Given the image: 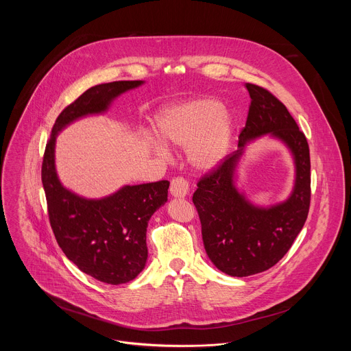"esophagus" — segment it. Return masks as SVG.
I'll list each match as a JSON object with an SVG mask.
<instances>
[{
  "instance_id": "1",
  "label": "esophagus",
  "mask_w": 351,
  "mask_h": 351,
  "mask_svg": "<svg viewBox=\"0 0 351 351\" xmlns=\"http://www.w3.org/2000/svg\"><path fill=\"white\" fill-rule=\"evenodd\" d=\"M172 197L175 198H183L189 193V183L183 178H173L171 180V189H169Z\"/></svg>"
}]
</instances>
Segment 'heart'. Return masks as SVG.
<instances>
[{
    "instance_id": "obj_1",
    "label": "heart",
    "mask_w": 351,
    "mask_h": 351,
    "mask_svg": "<svg viewBox=\"0 0 351 351\" xmlns=\"http://www.w3.org/2000/svg\"><path fill=\"white\" fill-rule=\"evenodd\" d=\"M156 128L164 141L189 148V160L195 169L210 172L228 157L236 121L218 99L199 97L164 108L157 117ZM152 145L157 154H167L162 143L154 140Z\"/></svg>"
}]
</instances>
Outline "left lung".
<instances>
[{
	"label": "left lung",
	"mask_w": 351,
	"mask_h": 351,
	"mask_svg": "<svg viewBox=\"0 0 351 351\" xmlns=\"http://www.w3.org/2000/svg\"><path fill=\"white\" fill-rule=\"evenodd\" d=\"M252 98L237 152L199 179L193 194L207 256L230 276H250L279 263L302 232L311 197L310 148L287 108L268 90L245 83ZM269 135L287 147L295 162L291 195L269 208L254 206L235 186V171L245 147Z\"/></svg>",
	"instance_id": "1"
}]
</instances>
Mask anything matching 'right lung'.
<instances>
[{
  "label": "right lung",
  "mask_w": 351,
  "mask_h": 351,
  "mask_svg": "<svg viewBox=\"0 0 351 351\" xmlns=\"http://www.w3.org/2000/svg\"><path fill=\"white\" fill-rule=\"evenodd\" d=\"M143 80H121L86 90L57 118L41 167L49 223L62 252L82 272L108 285L133 280L148 257L145 233L152 215L168 202V180L123 186L103 198H86L66 189L56 168L58 133L72 122L110 110L121 94Z\"/></svg>",
  "instance_id": "right-lung-1"
}]
</instances>
